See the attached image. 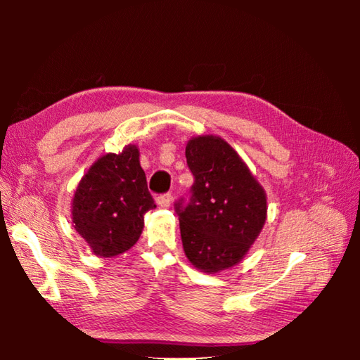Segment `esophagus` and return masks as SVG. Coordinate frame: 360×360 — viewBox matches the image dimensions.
<instances>
[{"label":"esophagus","mask_w":360,"mask_h":360,"mask_svg":"<svg viewBox=\"0 0 360 360\" xmlns=\"http://www.w3.org/2000/svg\"><path fill=\"white\" fill-rule=\"evenodd\" d=\"M172 203H173L172 193H165V195H160V197H157V205L160 206V208H169Z\"/></svg>","instance_id":"34e87169"}]
</instances>
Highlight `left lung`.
Wrapping results in <instances>:
<instances>
[{
	"mask_svg": "<svg viewBox=\"0 0 360 360\" xmlns=\"http://www.w3.org/2000/svg\"><path fill=\"white\" fill-rule=\"evenodd\" d=\"M192 197L176 203L182 248L200 271L214 275L240 264L266 221V193L231 146L214 135L186 146Z\"/></svg>",
	"mask_w": 360,
	"mask_h": 360,
	"instance_id": "1",
	"label": "left lung"
}]
</instances>
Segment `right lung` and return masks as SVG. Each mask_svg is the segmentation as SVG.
<instances>
[{
	"label": "right lung",
	"mask_w": 360,
	"mask_h": 360,
	"mask_svg": "<svg viewBox=\"0 0 360 360\" xmlns=\"http://www.w3.org/2000/svg\"><path fill=\"white\" fill-rule=\"evenodd\" d=\"M154 208L138 146L127 144L119 154L101 155L79 181L72 227L95 255L111 259L139 240L144 214Z\"/></svg>",
	"instance_id": "right-lung-1"
}]
</instances>
